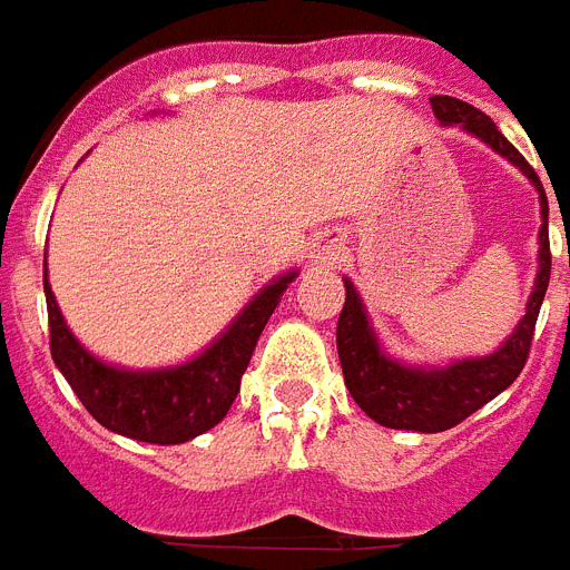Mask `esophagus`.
<instances>
[{"label":"esophagus","mask_w":570,"mask_h":570,"mask_svg":"<svg viewBox=\"0 0 570 570\" xmlns=\"http://www.w3.org/2000/svg\"><path fill=\"white\" fill-rule=\"evenodd\" d=\"M316 259H320V263H328V259H334V256L332 250H325V254H316Z\"/></svg>","instance_id":"esophagus-1"}]
</instances>
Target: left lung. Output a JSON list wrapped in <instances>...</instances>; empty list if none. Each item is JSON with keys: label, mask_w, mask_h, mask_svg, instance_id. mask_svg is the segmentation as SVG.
<instances>
[{"label": "left lung", "mask_w": 570, "mask_h": 570, "mask_svg": "<svg viewBox=\"0 0 570 570\" xmlns=\"http://www.w3.org/2000/svg\"><path fill=\"white\" fill-rule=\"evenodd\" d=\"M430 107L442 125H460L472 137L488 142L502 158L511 160L514 167H520V173L535 185L544 224L538 233V245H541L538 247V275L527 302V314L497 353L481 355V358H460L445 367H412V364L391 358L376 341V332L371 328V320L355 293L353 281H343L346 302L337 320V355H341L346 389L376 424L394 430H419V433H440V430L454 428L472 412L481 410L484 403L493 401L497 394H502L520 376L529 358V346H532L538 311L550 284L547 194L535 169L499 134L493 119L475 110L472 104L449 98V95H433Z\"/></svg>", "instance_id": "left-lung-1"}]
</instances>
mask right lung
<instances>
[{
  "label": "right lung",
  "mask_w": 570,
  "mask_h": 570,
  "mask_svg": "<svg viewBox=\"0 0 570 570\" xmlns=\"http://www.w3.org/2000/svg\"><path fill=\"white\" fill-rule=\"evenodd\" d=\"M295 272L275 277L247 302L208 350L176 367L128 371L112 367L82 350L56 304V295L43 272V295L50 316V353L73 394L98 424L130 440L155 445H179L206 433L224 421L245 376L254 346L275 314L277 302Z\"/></svg>",
  "instance_id": "add662e5"
}]
</instances>
